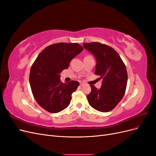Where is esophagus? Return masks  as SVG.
I'll use <instances>...</instances> for the list:
<instances>
[{"label":"esophagus","mask_w":156,"mask_h":156,"mask_svg":"<svg viewBox=\"0 0 156 156\" xmlns=\"http://www.w3.org/2000/svg\"><path fill=\"white\" fill-rule=\"evenodd\" d=\"M83 84H84V83H82V82H80V86H83Z\"/></svg>","instance_id":"34e87169"}]
</instances>
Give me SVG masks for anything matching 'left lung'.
<instances>
[{"label": "left lung", "mask_w": 156, "mask_h": 156, "mask_svg": "<svg viewBox=\"0 0 156 156\" xmlns=\"http://www.w3.org/2000/svg\"><path fill=\"white\" fill-rule=\"evenodd\" d=\"M97 61L95 75L103 82L100 89L90 85L87 96L88 103L94 109L107 112L112 111L124 97L127 82L126 66L119 53L111 47L99 42L83 44Z\"/></svg>", "instance_id": "left-lung-1"}]
</instances>
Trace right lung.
Listing matches in <instances>:
<instances>
[{"mask_svg": "<svg viewBox=\"0 0 156 156\" xmlns=\"http://www.w3.org/2000/svg\"><path fill=\"white\" fill-rule=\"evenodd\" d=\"M83 50L77 43H58L45 48L32 65L29 81L34 99L40 107L51 113L68 107L72 94L79 86L76 81L63 83L60 73L68 68L75 56Z\"/></svg>", "mask_w": 156, "mask_h": 156, "instance_id": "right-lung-1", "label": "right lung"}]
</instances>
